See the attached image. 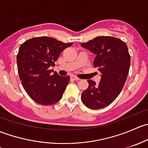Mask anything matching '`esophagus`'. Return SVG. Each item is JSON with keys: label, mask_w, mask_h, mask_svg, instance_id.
I'll return each mask as SVG.
<instances>
[{"label": "esophagus", "mask_w": 148, "mask_h": 148, "mask_svg": "<svg viewBox=\"0 0 148 148\" xmlns=\"http://www.w3.org/2000/svg\"><path fill=\"white\" fill-rule=\"evenodd\" d=\"M71 79H73V80H74V81H78V80H79V79L78 78V77H76V76H74V75H71Z\"/></svg>", "instance_id": "esophagus-1"}]
</instances>
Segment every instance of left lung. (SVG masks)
Wrapping results in <instances>:
<instances>
[{
    "label": "left lung",
    "instance_id": "obj_1",
    "mask_svg": "<svg viewBox=\"0 0 148 148\" xmlns=\"http://www.w3.org/2000/svg\"><path fill=\"white\" fill-rule=\"evenodd\" d=\"M81 46L96 54L94 66L102 74L98 84L87 80L89 86L82 93V102L92 110L104 108L118 97L127 78L130 66L127 46L112 36H97Z\"/></svg>",
    "mask_w": 148,
    "mask_h": 148
}]
</instances>
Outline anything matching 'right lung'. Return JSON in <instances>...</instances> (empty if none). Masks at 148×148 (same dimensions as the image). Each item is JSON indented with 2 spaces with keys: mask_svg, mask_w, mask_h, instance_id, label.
<instances>
[{
  "mask_svg": "<svg viewBox=\"0 0 148 148\" xmlns=\"http://www.w3.org/2000/svg\"><path fill=\"white\" fill-rule=\"evenodd\" d=\"M72 44L40 36L30 38L20 46L16 58L19 78L26 93L36 102L51 105L62 99L70 77H61L56 71L51 74L49 68Z\"/></svg>",
  "mask_w": 148,
  "mask_h": 148,
  "instance_id": "add662e5",
  "label": "right lung"
}]
</instances>
